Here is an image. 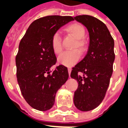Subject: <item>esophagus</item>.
<instances>
[{
  "instance_id": "34e87169",
  "label": "esophagus",
  "mask_w": 128,
  "mask_h": 128,
  "mask_svg": "<svg viewBox=\"0 0 128 128\" xmlns=\"http://www.w3.org/2000/svg\"><path fill=\"white\" fill-rule=\"evenodd\" d=\"M68 74H69V75H70V72H71V68H68Z\"/></svg>"
}]
</instances>
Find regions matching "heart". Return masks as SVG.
Masks as SVG:
<instances>
[{
	"mask_svg": "<svg viewBox=\"0 0 128 128\" xmlns=\"http://www.w3.org/2000/svg\"><path fill=\"white\" fill-rule=\"evenodd\" d=\"M66 31L76 38L72 48H78L80 51H84L86 47V42L84 38L86 34L84 26L80 23H72L67 26ZM51 47L53 52L58 55L63 50L62 38L59 32L54 33L51 38ZM81 54L78 50L65 51L58 58V62L66 66H72L75 65L80 58Z\"/></svg>",
	"mask_w": 128,
	"mask_h": 128,
	"instance_id": "heart-1",
	"label": "heart"
}]
</instances>
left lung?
Returning <instances> with one entry per match:
<instances>
[{
	"label": "left lung",
	"mask_w": 128,
	"mask_h": 128,
	"mask_svg": "<svg viewBox=\"0 0 128 128\" xmlns=\"http://www.w3.org/2000/svg\"><path fill=\"white\" fill-rule=\"evenodd\" d=\"M73 19L86 26L90 38L86 56L70 73L78 82L73 101L78 110L90 111L102 103L110 84L115 58L114 42L106 25L99 19L88 15ZM80 72L83 76L79 75Z\"/></svg>",
	"instance_id": "obj_1"
}]
</instances>
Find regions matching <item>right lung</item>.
<instances>
[{
    "instance_id": "1",
    "label": "right lung",
    "mask_w": 128,
    "mask_h": 128,
    "mask_svg": "<svg viewBox=\"0 0 128 128\" xmlns=\"http://www.w3.org/2000/svg\"><path fill=\"white\" fill-rule=\"evenodd\" d=\"M71 16H48L34 21L19 44L16 57V77L24 99L33 108L46 111L53 107L57 91L68 78V69L55 65L57 58L51 38Z\"/></svg>"
}]
</instances>
